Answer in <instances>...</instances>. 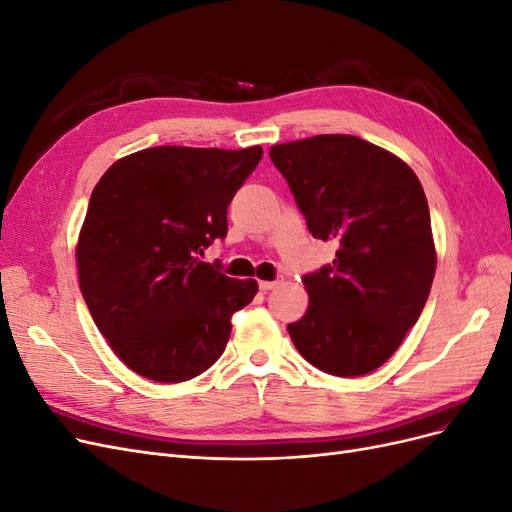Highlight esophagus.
<instances>
[{"mask_svg":"<svg viewBox=\"0 0 512 512\" xmlns=\"http://www.w3.org/2000/svg\"><path fill=\"white\" fill-rule=\"evenodd\" d=\"M258 286H260V290H265V292H267V290H273L275 286H280V280H275V282H269V280H262V282H260Z\"/></svg>","mask_w":512,"mask_h":512,"instance_id":"esophagus-1","label":"esophagus"}]
</instances>
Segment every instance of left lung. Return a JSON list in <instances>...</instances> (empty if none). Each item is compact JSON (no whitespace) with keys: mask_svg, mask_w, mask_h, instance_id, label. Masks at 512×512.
<instances>
[{"mask_svg":"<svg viewBox=\"0 0 512 512\" xmlns=\"http://www.w3.org/2000/svg\"><path fill=\"white\" fill-rule=\"evenodd\" d=\"M309 232L337 241L333 265L305 275L307 312L288 324L305 361L354 378L393 356L427 303L436 275L429 207L414 170L350 134L273 145Z\"/></svg>","mask_w":512,"mask_h":512,"instance_id":"obj_1","label":"left lung"}]
</instances>
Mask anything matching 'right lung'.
<instances>
[{
	"instance_id": "right-lung-1",
	"label": "right lung",
	"mask_w": 512,
	"mask_h": 512,
	"mask_svg": "<svg viewBox=\"0 0 512 512\" xmlns=\"http://www.w3.org/2000/svg\"><path fill=\"white\" fill-rule=\"evenodd\" d=\"M262 147H149L96 183L76 241L79 286L111 350L138 376L185 382L220 359L232 314L258 292L232 280L205 247L226 237L235 192Z\"/></svg>"
}]
</instances>
